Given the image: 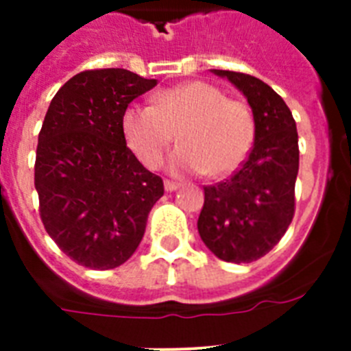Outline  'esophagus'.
<instances>
[{"instance_id":"obj_1","label":"esophagus","mask_w":351,"mask_h":351,"mask_svg":"<svg viewBox=\"0 0 351 351\" xmlns=\"http://www.w3.org/2000/svg\"><path fill=\"white\" fill-rule=\"evenodd\" d=\"M179 188V184L178 182H173V181H165V191H170V193H172V191H176Z\"/></svg>"}]
</instances>
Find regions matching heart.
<instances>
[{
    "label": "heart",
    "instance_id": "b5f03b06",
    "mask_svg": "<svg viewBox=\"0 0 351 351\" xmlns=\"http://www.w3.org/2000/svg\"><path fill=\"white\" fill-rule=\"evenodd\" d=\"M176 133L181 147L170 158V170L218 179L235 172L250 154L255 117L244 101L202 80L165 89L154 105H130L123 114L126 144L149 169L160 165Z\"/></svg>",
    "mask_w": 351,
    "mask_h": 351
}]
</instances>
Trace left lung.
I'll use <instances>...</instances> for the list:
<instances>
[{
	"instance_id": "8db88e82",
	"label": "left lung",
	"mask_w": 351,
	"mask_h": 351,
	"mask_svg": "<svg viewBox=\"0 0 351 351\" xmlns=\"http://www.w3.org/2000/svg\"><path fill=\"white\" fill-rule=\"evenodd\" d=\"M247 98L255 117V144L226 181L204 188L198 234L219 260L250 263L280 243L295 213L299 135L290 108L260 79L210 70Z\"/></svg>"
}]
</instances>
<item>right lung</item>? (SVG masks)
Wrapping results in <instances>:
<instances>
[{
  "label": "right lung",
  "mask_w": 351,
  "mask_h": 351,
  "mask_svg": "<svg viewBox=\"0 0 351 351\" xmlns=\"http://www.w3.org/2000/svg\"><path fill=\"white\" fill-rule=\"evenodd\" d=\"M156 79L125 68L80 71L52 98L38 135L40 218L64 255L119 267L141 244L163 181L126 147L123 114Z\"/></svg>",
  "instance_id": "add662e5"
}]
</instances>
